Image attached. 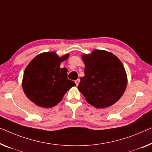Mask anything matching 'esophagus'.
<instances>
[{"label": "esophagus", "mask_w": 152, "mask_h": 152, "mask_svg": "<svg viewBox=\"0 0 152 152\" xmlns=\"http://www.w3.org/2000/svg\"><path fill=\"white\" fill-rule=\"evenodd\" d=\"M79 83H80V79H77V80H75V83H76V86H78V85Z\"/></svg>", "instance_id": "esophagus-1"}]
</instances>
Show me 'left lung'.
I'll return each instance as SVG.
<instances>
[{
	"instance_id": "1",
	"label": "left lung",
	"mask_w": 152,
	"mask_h": 152,
	"mask_svg": "<svg viewBox=\"0 0 152 152\" xmlns=\"http://www.w3.org/2000/svg\"><path fill=\"white\" fill-rule=\"evenodd\" d=\"M85 76L78 89L88 103L97 108L112 106L121 98L128 84V77L119 58L110 52L94 50L83 54Z\"/></svg>"
}]
</instances>
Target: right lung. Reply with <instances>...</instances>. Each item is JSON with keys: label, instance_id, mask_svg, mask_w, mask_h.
<instances>
[{"label": "right lung", "instance_id": "right-lung-1", "mask_svg": "<svg viewBox=\"0 0 152 152\" xmlns=\"http://www.w3.org/2000/svg\"><path fill=\"white\" fill-rule=\"evenodd\" d=\"M69 54L58 56L55 52L38 54L27 65L22 89L31 102L40 107L51 108L59 103L75 83L67 79V69L60 65Z\"/></svg>", "mask_w": 152, "mask_h": 152}]
</instances>
